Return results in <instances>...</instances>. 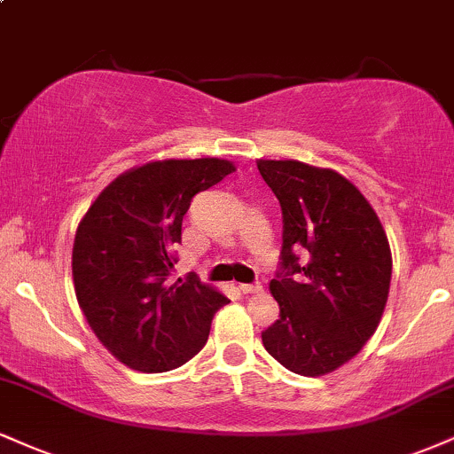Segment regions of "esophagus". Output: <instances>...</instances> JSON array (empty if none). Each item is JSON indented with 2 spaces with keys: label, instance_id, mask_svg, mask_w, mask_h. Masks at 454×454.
Listing matches in <instances>:
<instances>
[{
  "label": "esophagus",
  "instance_id": "34e87169",
  "mask_svg": "<svg viewBox=\"0 0 454 454\" xmlns=\"http://www.w3.org/2000/svg\"><path fill=\"white\" fill-rule=\"evenodd\" d=\"M239 289H241L243 294H260L262 286H260V283H241Z\"/></svg>",
  "mask_w": 454,
  "mask_h": 454
}]
</instances>
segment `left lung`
I'll return each instance as SVG.
<instances>
[{
    "label": "left lung",
    "instance_id": "obj_1",
    "mask_svg": "<svg viewBox=\"0 0 454 454\" xmlns=\"http://www.w3.org/2000/svg\"><path fill=\"white\" fill-rule=\"evenodd\" d=\"M283 211V270L270 281L281 319L262 332L264 348L302 376H324L362 351L383 317L391 249L357 185L334 168L258 160ZM296 253L308 255L297 264Z\"/></svg>",
    "mask_w": 454,
    "mask_h": 454
}]
</instances>
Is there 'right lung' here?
Returning a JSON list of instances; mask_svg holds the SVG:
<instances>
[{
    "label": "right lung",
    "mask_w": 454,
    "mask_h": 454,
    "mask_svg": "<svg viewBox=\"0 0 454 454\" xmlns=\"http://www.w3.org/2000/svg\"><path fill=\"white\" fill-rule=\"evenodd\" d=\"M237 171L226 158H165L120 173L78 223L71 275L90 330L137 372H168L194 357L228 300L196 277L167 286L171 247L200 190Z\"/></svg>",
    "instance_id": "add662e5"
}]
</instances>
